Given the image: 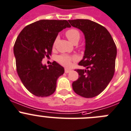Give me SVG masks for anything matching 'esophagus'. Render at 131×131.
<instances>
[{
  "label": "esophagus",
  "mask_w": 131,
  "mask_h": 131,
  "mask_svg": "<svg viewBox=\"0 0 131 131\" xmlns=\"http://www.w3.org/2000/svg\"><path fill=\"white\" fill-rule=\"evenodd\" d=\"M70 72V70H69V69L64 70V72L65 73H68V72Z\"/></svg>",
  "instance_id": "1"
}]
</instances>
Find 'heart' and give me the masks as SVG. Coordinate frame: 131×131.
Instances as JSON below:
<instances>
[{
	"mask_svg": "<svg viewBox=\"0 0 131 131\" xmlns=\"http://www.w3.org/2000/svg\"><path fill=\"white\" fill-rule=\"evenodd\" d=\"M65 35L68 40L74 44H77L81 38V34L78 30L75 28H70L65 31ZM57 39L53 41V48H55ZM76 60L75 56H70L67 54L60 55L57 57V61L59 64L65 67H69L71 65L72 61Z\"/></svg>",
	"mask_w": 131,
	"mask_h": 131,
	"instance_id": "b5f03b06",
	"label": "heart"
}]
</instances>
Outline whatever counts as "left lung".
Here are the masks:
<instances>
[{"mask_svg": "<svg viewBox=\"0 0 131 131\" xmlns=\"http://www.w3.org/2000/svg\"><path fill=\"white\" fill-rule=\"evenodd\" d=\"M68 22L83 32L86 42L85 56L78 64L86 69H75L79 78L73 82V90L83 97H94L105 89L113 78L116 46L108 30L98 23L88 19Z\"/></svg>", "mask_w": 131, "mask_h": 131, "instance_id": "8db88e82", "label": "left lung"}]
</instances>
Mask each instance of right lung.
Wrapping results in <instances>:
<instances>
[{"label": "right lung", "instance_id": "obj_1", "mask_svg": "<svg viewBox=\"0 0 131 131\" xmlns=\"http://www.w3.org/2000/svg\"><path fill=\"white\" fill-rule=\"evenodd\" d=\"M70 27L66 20H40L24 27L18 35L13 47L17 72L32 94L47 97L54 93L57 79L63 74L64 68L56 61L47 68L42 61L52 53L58 33Z\"/></svg>", "mask_w": 131, "mask_h": 131}]
</instances>
